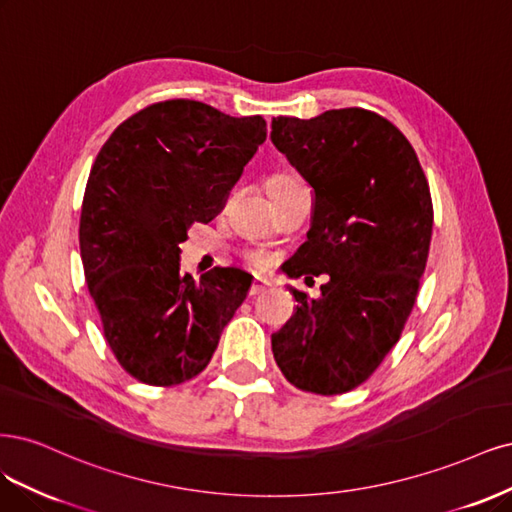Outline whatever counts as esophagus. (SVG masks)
Wrapping results in <instances>:
<instances>
[{
	"label": "esophagus",
	"instance_id": "obj_1",
	"mask_svg": "<svg viewBox=\"0 0 512 512\" xmlns=\"http://www.w3.org/2000/svg\"><path fill=\"white\" fill-rule=\"evenodd\" d=\"M268 287H270V280H266V278H261V276H257L255 280H253V285H251V295H259V293H263V291H268Z\"/></svg>",
	"mask_w": 512,
	"mask_h": 512
}]
</instances>
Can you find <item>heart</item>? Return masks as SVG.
I'll list each match as a JSON object with an SVG mask.
<instances>
[{"label":"heart","mask_w":512,"mask_h":512,"mask_svg":"<svg viewBox=\"0 0 512 512\" xmlns=\"http://www.w3.org/2000/svg\"><path fill=\"white\" fill-rule=\"evenodd\" d=\"M274 178H287V176H285V174H280V176H274ZM253 259H255L257 263H263V257H261V255H255Z\"/></svg>","instance_id":"b5f03b06"}]
</instances>
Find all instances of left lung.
<instances>
[{"instance_id":"obj_1","label":"left lung","mask_w":512,"mask_h":512,"mask_svg":"<svg viewBox=\"0 0 512 512\" xmlns=\"http://www.w3.org/2000/svg\"><path fill=\"white\" fill-rule=\"evenodd\" d=\"M270 140L315 191L308 242L287 276H329L317 300L289 287L298 310L272 334V353L298 389L351 391L381 366L415 306L430 187L402 131L364 108L276 117Z\"/></svg>"}]
</instances>
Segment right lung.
<instances>
[{
	"label": "right lung",
	"mask_w": 512,
	"mask_h": 512,
	"mask_svg": "<svg viewBox=\"0 0 512 512\" xmlns=\"http://www.w3.org/2000/svg\"><path fill=\"white\" fill-rule=\"evenodd\" d=\"M268 129L261 117L170 100L123 121L97 153L80 212V257L119 364L155 387L200 374L251 274L180 270L193 221L223 206Z\"/></svg>",
	"instance_id": "right-lung-1"
}]
</instances>
